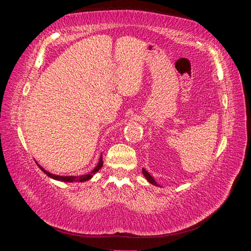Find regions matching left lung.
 <instances>
[{
	"label": "left lung",
	"mask_w": 251,
	"mask_h": 251,
	"mask_svg": "<svg viewBox=\"0 0 251 251\" xmlns=\"http://www.w3.org/2000/svg\"><path fill=\"white\" fill-rule=\"evenodd\" d=\"M142 174H143V176L147 178V180L150 182L151 184H153V185H156V186H158V184L156 183V181L154 180V178L151 176V175L147 172V170H144V169H142Z\"/></svg>",
	"instance_id": "8db88e82"
}]
</instances>
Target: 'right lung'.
<instances>
[{
  "mask_svg": "<svg viewBox=\"0 0 251 251\" xmlns=\"http://www.w3.org/2000/svg\"><path fill=\"white\" fill-rule=\"evenodd\" d=\"M102 156H100V161H98V163H97V165L95 166V169L91 172V173H89V174H86V175H81V176H58V175H53V174H51V173H49V172H47L46 170H44L41 165H39V168L47 175L48 177H50V178H52V179H54V180H58V181H64V182H83V181H88V180H90L91 178H92L94 175L100 171V169H101V166H102Z\"/></svg>",
  "mask_w": 251,
  "mask_h": 251,
  "instance_id": "1",
  "label": "right lung"
}]
</instances>
